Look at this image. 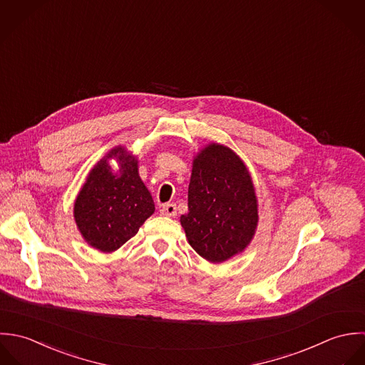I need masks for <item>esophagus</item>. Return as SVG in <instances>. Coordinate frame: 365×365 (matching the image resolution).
Instances as JSON below:
<instances>
[{
	"label": "esophagus",
	"mask_w": 365,
	"mask_h": 365,
	"mask_svg": "<svg viewBox=\"0 0 365 365\" xmlns=\"http://www.w3.org/2000/svg\"><path fill=\"white\" fill-rule=\"evenodd\" d=\"M160 213H162L163 216H168V217H175V216H176V205H173V203L165 205V206L162 207Z\"/></svg>",
	"instance_id": "34e87169"
}]
</instances>
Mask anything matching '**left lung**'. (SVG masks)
<instances>
[{"instance_id":"1","label":"left lung","mask_w":365,"mask_h":365,"mask_svg":"<svg viewBox=\"0 0 365 365\" xmlns=\"http://www.w3.org/2000/svg\"><path fill=\"white\" fill-rule=\"evenodd\" d=\"M187 206L180 224L193 250L210 262L241 252L255 232L258 209L251 176L225 146H206L193 160Z\"/></svg>"}]
</instances>
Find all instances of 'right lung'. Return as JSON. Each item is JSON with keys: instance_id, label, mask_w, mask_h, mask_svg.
<instances>
[{"instance_id": "1", "label": "right lung", "mask_w": 365, "mask_h": 365, "mask_svg": "<svg viewBox=\"0 0 365 365\" xmlns=\"http://www.w3.org/2000/svg\"><path fill=\"white\" fill-rule=\"evenodd\" d=\"M110 157L119 160L114 173ZM155 212L150 193L138 175V162L124 148L113 149L90 172L74 203V220L84 240L111 252L133 238Z\"/></svg>"}]
</instances>
